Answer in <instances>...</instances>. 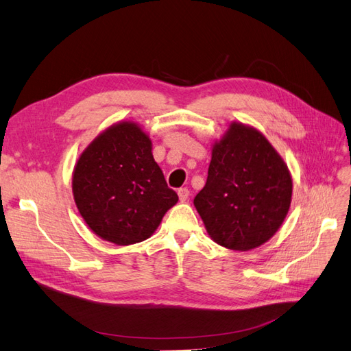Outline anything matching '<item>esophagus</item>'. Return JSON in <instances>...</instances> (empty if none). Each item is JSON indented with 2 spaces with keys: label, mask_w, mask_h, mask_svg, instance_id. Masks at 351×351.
Here are the masks:
<instances>
[{
  "label": "esophagus",
  "mask_w": 351,
  "mask_h": 351,
  "mask_svg": "<svg viewBox=\"0 0 351 351\" xmlns=\"http://www.w3.org/2000/svg\"><path fill=\"white\" fill-rule=\"evenodd\" d=\"M178 197H180V200L182 202H186L187 199H189V196H190V192H189V189H186V187H182V189H178Z\"/></svg>",
  "instance_id": "1"
}]
</instances>
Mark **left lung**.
<instances>
[{"mask_svg":"<svg viewBox=\"0 0 351 351\" xmlns=\"http://www.w3.org/2000/svg\"><path fill=\"white\" fill-rule=\"evenodd\" d=\"M289 168L265 136L232 123L214 145L205 187L193 204L210 239L250 250L281 227L291 204Z\"/></svg>","mask_w":351,"mask_h":351,"instance_id":"obj_1","label":"left lung"}]
</instances>
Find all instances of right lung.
Wrapping results in <instances>:
<instances>
[{
	"label": "right lung",
	"instance_id": "obj_1",
	"mask_svg": "<svg viewBox=\"0 0 351 351\" xmlns=\"http://www.w3.org/2000/svg\"><path fill=\"white\" fill-rule=\"evenodd\" d=\"M73 195L95 234L120 246L151 237L178 200L155 162L151 139L129 121L110 127L80 155Z\"/></svg>",
	"mask_w": 351,
	"mask_h": 351
}]
</instances>
